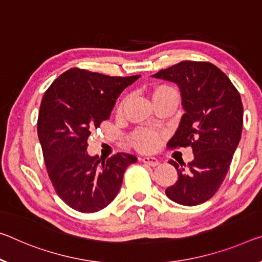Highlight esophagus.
Instances as JSON below:
<instances>
[{"label": "esophagus", "mask_w": 262, "mask_h": 262, "mask_svg": "<svg viewBox=\"0 0 262 262\" xmlns=\"http://www.w3.org/2000/svg\"><path fill=\"white\" fill-rule=\"evenodd\" d=\"M141 161H142L144 164L150 165V167H156V165H159V161H157L155 157H148V156H146V157H142V159H141Z\"/></svg>", "instance_id": "34e87169"}]
</instances>
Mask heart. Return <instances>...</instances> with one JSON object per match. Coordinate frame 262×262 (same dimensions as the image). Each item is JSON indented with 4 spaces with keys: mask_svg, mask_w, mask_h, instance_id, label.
<instances>
[{
    "mask_svg": "<svg viewBox=\"0 0 262 262\" xmlns=\"http://www.w3.org/2000/svg\"><path fill=\"white\" fill-rule=\"evenodd\" d=\"M160 94H171L177 95L175 89H172L171 86L162 85L159 86L154 92V95H160ZM152 95V97H154ZM157 142H159V134L156 132L150 129H138L133 133L132 135V143L134 144L136 149H139L141 151H150L156 147Z\"/></svg>",
    "mask_w": 262,
    "mask_h": 262,
    "instance_id": "1",
    "label": "heart"
}]
</instances>
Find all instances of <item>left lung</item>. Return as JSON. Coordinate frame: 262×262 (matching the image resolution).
Here are the masks:
<instances>
[{"mask_svg":"<svg viewBox=\"0 0 262 262\" xmlns=\"http://www.w3.org/2000/svg\"><path fill=\"white\" fill-rule=\"evenodd\" d=\"M152 77L181 91L184 114L168 147H191L194 156L188 165L169 162L178 180L165 194L185 206L202 204L221 188L242 138V98L226 74L207 61L184 60Z\"/></svg>","mask_w":262,"mask_h":262,"instance_id":"8db88e82","label":"left lung"}]
</instances>
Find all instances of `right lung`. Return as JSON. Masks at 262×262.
Listing matches in <instances>:
<instances>
[{
    "label": "right lung",
    "mask_w": 262,
    "mask_h": 262,
    "mask_svg": "<svg viewBox=\"0 0 262 262\" xmlns=\"http://www.w3.org/2000/svg\"><path fill=\"white\" fill-rule=\"evenodd\" d=\"M139 78L74 68L43 95L37 133L45 167L57 194L73 210L92 213L106 207L121 188L128 165L138 161L127 152L102 160L86 149L91 133L110 119L116 99Z\"/></svg>",
    "instance_id": "add662e5"
}]
</instances>
